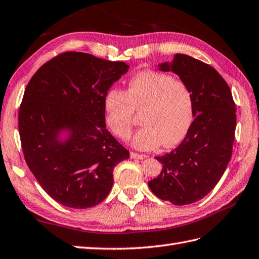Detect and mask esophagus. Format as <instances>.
Masks as SVG:
<instances>
[{"mask_svg": "<svg viewBox=\"0 0 259 259\" xmlns=\"http://www.w3.org/2000/svg\"><path fill=\"white\" fill-rule=\"evenodd\" d=\"M131 157L134 158V159H144V158H146L147 156H146V155H144V154H139V153L132 152V153H131Z\"/></svg>", "mask_w": 259, "mask_h": 259, "instance_id": "34e87169", "label": "esophagus"}]
</instances>
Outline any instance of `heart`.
Masks as SVG:
<instances>
[{"mask_svg":"<svg viewBox=\"0 0 259 259\" xmlns=\"http://www.w3.org/2000/svg\"><path fill=\"white\" fill-rule=\"evenodd\" d=\"M134 111H143V127L130 140L132 146L141 151L173 147L185 139L192 126V92L169 74L143 71L131 78L127 92L111 89L104 97L105 122L120 140L131 134Z\"/></svg>","mask_w":259,"mask_h":259,"instance_id":"b5f03b06","label":"heart"}]
</instances>
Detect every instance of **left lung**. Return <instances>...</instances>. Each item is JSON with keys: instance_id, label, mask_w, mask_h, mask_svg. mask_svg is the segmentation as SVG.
Returning a JSON list of instances; mask_svg holds the SVG:
<instances>
[{"instance_id": "8db88e82", "label": "left lung", "mask_w": 259, "mask_h": 259, "mask_svg": "<svg viewBox=\"0 0 259 259\" xmlns=\"http://www.w3.org/2000/svg\"><path fill=\"white\" fill-rule=\"evenodd\" d=\"M157 70L173 72L192 92L194 120L185 139L170 153L156 159L160 174L148 182L162 200L187 205L205 197L225 171L232 157L236 107L232 92L220 73L185 54L159 63Z\"/></svg>"}]
</instances>
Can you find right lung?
Wrapping results in <instances>:
<instances>
[{"instance_id":"right-lung-1","label":"right lung","mask_w":259,"mask_h":259,"mask_svg":"<svg viewBox=\"0 0 259 259\" xmlns=\"http://www.w3.org/2000/svg\"><path fill=\"white\" fill-rule=\"evenodd\" d=\"M128 71L82 52H67L38 68L19 112L28 168L57 203L84 209L113 186V170L130 152L106 130L104 97Z\"/></svg>"}]
</instances>
